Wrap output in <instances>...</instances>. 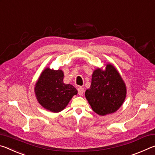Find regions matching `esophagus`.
Returning <instances> with one entry per match:
<instances>
[{"label": "esophagus", "instance_id": "34e87169", "mask_svg": "<svg viewBox=\"0 0 155 155\" xmlns=\"http://www.w3.org/2000/svg\"><path fill=\"white\" fill-rule=\"evenodd\" d=\"M83 93H84V89L83 87H78V95L82 96L83 94Z\"/></svg>", "mask_w": 155, "mask_h": 155}]
</instances>
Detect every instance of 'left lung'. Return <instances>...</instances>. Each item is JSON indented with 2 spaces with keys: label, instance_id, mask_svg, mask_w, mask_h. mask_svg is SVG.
Listing matches in <instances>:
<instances>
[{
  "label": "left lung",
  "instance_id": "obj_1",
  "mask_svg": "<svg viewBox=\"0 0 155 155\" xmlns=\"http://www.w3.org/2000/svg\"><path fill=\"white\" fill-rule=\"evenodd\" d=\"M85 95L93 111L103 116L115 113L122 105L127 87L114 65L107 64L104 70L97 68L94 70L91 86Z\"/></svg>",
  "mask_w": 155,
  "mask_h": 155
}]
</instances>
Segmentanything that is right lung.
<instances>
[{
  "label": "right lung",
  "mask_w": 155,
  "mask_h": 155,
  "mask_svg": "<svg viewBox=\"0 0 155 155\" xmlns=\"http://www.w3.org/2000/svg\"><path fill=\"white\" fill-rule=\"evenodd\" d=\"M64 72L46 68L34 87L37 101L41 107L52 113L64 110L78 91L71 84L64 83Z\"/></svg>",
  "instance_id": "right-lung-1"
}]
</instances>
